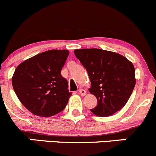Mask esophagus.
I'll return each instance as SVG.
<instances>
[{"label": "esophagus", "instance_id": "34e87169", "mask_svg": "<svg viewBox=\"0 0 156 156\" xmlns=\"http://www.w3.org/2000/svg\"><path fill=\"white\" fill-rule=\"evenodd\" d=\"M79 94H80L81 95L84 96V95L86 94V91L85 90V89H80V90H79Z\"/></svg>", "mask_w": 156, "mask_h": 156}]
</instances>
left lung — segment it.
<instances>
[{
  "label": "left lung",
  "mask_w": 156,
  "mask_h": 156,
  "mask_svg": "<svg viewBox=\"0 0 156 156\" xmlns=\"http://www.w3.org/2000/svg\"><path fill=\"white\" fill-rule=\"evenodd\" d=\"M74 55L89 74V92L97 98V105L91 112L108 117L121 110L136 84L132 63L119 54L102 49H76Z\"/></svg>",
  "instance_id": "8db88e82"
}]
</instances>
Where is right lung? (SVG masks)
I'll return each instance as SVG.
<instances>
[{"label": "right lung", "mask_w": 156, "mask_h": 156, "mask_svg": "<svg viewBox=\"0 0 156 156\" xmlns=\"http://www.w3.org/2000/svg\"><path fill=\"white\" fill-rule=\"evenodd\" d=\"M69 55L67 50H50L21 63L15 70L12 85L23 105L33 115L51 117L60 113L72 92L61 69Z\"/></svg>", "instance_id": "obj_1"}]
</instances>
